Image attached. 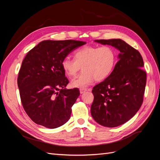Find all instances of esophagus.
Wrapping results in <instances>:
<instances>
[{"instance_id": "34e87169", "label": "esophagus", "mask_w": 160, "mask_h": 160, "mask_svg": "<svg viewBox=\"0 0 160 160\" xmlns=\"http://www.w3.org/2000/svg\"><path fill=\"white\" fill-rule=\"evenodd\" d=\"M86 91H87L86 89H80V93H81V94L83 93H85V92Z\"/></svg>"}]
</instances>
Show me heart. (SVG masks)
<instances>
[{
    "label": "heart",
    "mask_w": 160,
    "mask_h": 160,
    "mask_svg": "<svg viewBox=\"0 0 160 160\" xmlns=\"http://www.w3.org/2000/svg\"><path fill=\"white\" fill-rule=\"evenodd\" d=\"M118 62V54L111 47L85 46L76 50L74 59L67 57L61 62L66 75L74 77L82 67L83 72L71 82L72 88L85 89L93 81L106 79L112 73Z\"/></svg>",
    "instance_id": "1"
}]
</instances>
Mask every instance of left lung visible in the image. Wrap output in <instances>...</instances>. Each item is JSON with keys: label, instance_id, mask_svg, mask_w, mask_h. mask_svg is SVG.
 Returning <instances> with one entry per match:
<instances>
[{"label": "left lung", "instance_id": "1", "mask_svg": "<svg viewBox=\"0 0 160 160\" xmlns=\"http://www.w3.org/2000/svg\"><path fill=\"white\" fill-rule=\"evenodd\" d=\"M95 41L120 51L112 73L93 88L91 107L96 122L105 127H117L132 118L142 105L146 85L143 61L138 50L119 38Z\"/></svg>", "mask_w": 160, "mask_h": 160}]
</instances>
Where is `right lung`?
<instances>
[{
    "label": "right lung",
    "mask_w": 160,
    "mask_h": 160,
    "mask_svg": "<svg viewBox=\"0 0 160 160\" xmlns=\"http://www.w3.org/2000/svg\"><path fill=\"white\" fill-rule=\"evenodd\" d=\"M86 42L43 41L28 52L19 70L18 87L22 107L35 123L54 129L71 118L79 89H67L69 80L61 62Z\"/></svg>",
    "instance_id": "right-lung-1"
}]
</instances>
